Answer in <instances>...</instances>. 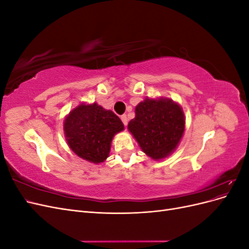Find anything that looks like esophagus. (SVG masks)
Wrapping results in <instances>:
<instances>
[{"instance_id":"esophagus-1","label":"esophagus","mask_w":249,"mask_h":249,"mask_svg":"<svg viewBox=\"0 0 249 249\" xmlns=\"http://www.w3.org/2000/svg\"><path fill=\"white\" fill-rule=\"evenodd\" d=\"M120 118H122V122L124 123V124L126 125L127 122H129V119H127V116L125 114H124V115H122V117H120Z\"/></svg>"}]
</instances>
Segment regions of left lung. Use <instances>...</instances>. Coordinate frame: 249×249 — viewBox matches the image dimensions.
I'll return each instance as SVG.
<instances>
[{"label":"left lung","instance_id":"obj_1","mask_svg":"<svg viewBox=\"0 0 249 249\" xmlns=\"http://www.w3.org/2000/svg\"><path fill=\"white\" fill-rule=\"evenodd\" d=\"M139 146L154 160L168 157L177 148L185 131L184 112L170 99H146L135 108L127 124Z\"/></svg>","mask_w":249,"mask_h":249}]
</instances>
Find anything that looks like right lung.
Returning <instances> with one entry per match:
<instances>
[{"instance_id": "right-lung-1", "label": "right lung", "mask_w": 249, "mask_h": 249, "mask_svg": "<svg viewBox=\"0 0 249 249\" xmlns=\"http://www.w3.org/2000/svg\"><path fill=\"white\" fill-rule=\"evenodd\" d=\"M124 124L111 110L100 105L81 104L64 120L67 144L82 159L99 164L109 157L111 142Z\"/></svg>"}]
</instances>
